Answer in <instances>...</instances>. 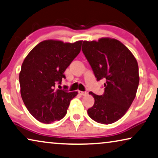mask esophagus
Segmentation results:
<instances>
[{"instance_id": "1", "label": "esophagus", "mask_w": 158, "mask_h": 158, "mask_svg": "<svg viewBox=\"0 0 158 158\" xmlns=\"http://www.w3.org/2000/svg\"><path fill=\"white\" fill-rule=\"evenodd\" d=\"M79 94L81 96H86L88 94V92H86V91H79Z\"/></svg>"}]
</instances>
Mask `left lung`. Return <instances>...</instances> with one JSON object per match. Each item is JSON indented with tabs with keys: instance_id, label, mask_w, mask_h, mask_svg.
Segmentation results:
<instances>
[{
	"instance_id": "8db88e82",
	"label": "left lung",
	"mask_w": 158,
	"mask_h": 158,
	"mask_svg": "<svg viewBox=\"0 0 158 158\" xmlns=\"http://www.w3.org/2000/svg\"><path fill=\"white\" fill-rule=\"evenodd\" d=\"M82 52L97 81L104 79V93L90 91L94 104L87 112L94 121L110 124L121 118L135 97L139 84L138 65L131 52L116 39L84 41Z\"/></svg>"
}]
</instances>
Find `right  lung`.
<instances>
[{"instance_id": "1", "label": "right lung", "mask_w": 158, "mask_h": 158, "mask_svg": "<svg viewBox=\"0 0 158 158\" xmlns=\"http://www.w3.org/2000/svg\"><path fill=\"white\" fill-rule=\"evenodd\" d=\"M81 43L42 41L23 61L19 74L21 97L30 114L41 123L63 118L70 101L78 94L56 89V84L65 78L64 72L79 55Z\"/></svg>"}]
</instances>
